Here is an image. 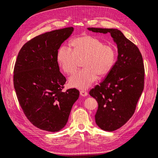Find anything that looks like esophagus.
Wrapping results in <instances>:
<instances>
[{"instance_id":"34e87169","label":"esophagus","mask_w":158,"mask_h":158,"mask_svg":"<svg viewBox=\"0 0 158 158\" xmlns=\"http://www.w3.org/2000/svg\"><path fill=\"white\" fill-rule=\"evenodd\" d=\"M80 94L82 96H86L88 95V93H87V91H84V90H81L80 91Z\"/></svg>"}]
</instances>
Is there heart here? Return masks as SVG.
<instances>
[{
  "label": "heart",
  "mask_w": 158,
  "mask_h": 158,
  "mask_svg": "<svg viewBox=\"0 0 158 158\" xmlns=\"http://www.w3.org/2000/svg\"><path fill=\"white\" fill-rule=\"evenodd\" d=\"M71 46L73 51L65 46L60 47L56 58L62 71L67 74H73L79 61L82 60L84 68L69 78L71 87L86 89L96 81L98 75L105 77L113 68L116 60V50L99 38L90 35H82L74 39Z\"/></svg>",
  "instance_id": "obj_1"
}]
</instances>
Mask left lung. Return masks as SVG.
<instances>
[{"label":"left lung","instance_id":"left-lung-1","mask_svg":"<svg viewBox=\"0 0 158 158\" xmlns=\"http://www.w3.org/2000/svg\"><path fill=\"white\" fill-rule=\"evenodd\" d=\"M94 32H109L116 43L118 56L113 68L89 94L97 101V125L113 131L123 126L134 114L144 85V67L138 48L118 29L89 27Z\"/></svg>","mask_w":158,"mask_h":158}]
</instances>
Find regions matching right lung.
Returning a JSON list of instances; mask_svg holds the SVG:
<instances>
[{"label": "right lung", "mask_w": 158, "mask_h": 158, "mask_svg": "<svg viewBox=\"0 0 158 158\" xmlns=\"http://www.w3.org/2000/svg\"><path fill=\"white\" fill-rule=\"evenodd\" d=\"M73 31L66 27L34 37L20 49L15 63L14 86L20 106L29 121L42 130L62 129L79 96L76 88L62 91L66 79L56 58Z\"/></svg>", "instance_id": "1"}]
</instances>
